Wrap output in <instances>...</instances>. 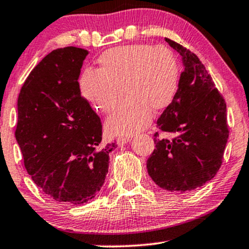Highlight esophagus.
I'll list each match as a JSON object with an SVG mask.
<instances>
[{"mask_svg": "<svg viewBox=\"0 0 249 249\" xmlns=\"http://www.w3.org/2000/svg\"><path fill=\"white\" fill-rule=\"evenodd\" d=\"M130 137H129V136H124V137H119L118 138V144L119 145H124V144H127L128 142H130Z\"/></svg>", "mask_w": 249, "mask_h": 249, "instance_id": "1", "label": "esophagus"}]
</instances>
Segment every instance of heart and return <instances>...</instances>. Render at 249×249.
<instances>
[{"mask_svg":"<svg viewBox=\"0 0 249 249\" xmlns=\"http://www.w3.org/2000/svg\"><path fill=\"white\" fill-rule=\"evenodd\" d=\"M101 69L88 68L81 77L84 96L102 113H112L124 93L128 98L108 119L107 129L130 135L149 124L153 111L165 108L178 89L179 68L166 46L131 44L100 56ZM125 90H123V88Z\"/></svg>","mask_w":249,"mask_h":249,"instance_id":"heart-1","label":"heart"}]
</instances>
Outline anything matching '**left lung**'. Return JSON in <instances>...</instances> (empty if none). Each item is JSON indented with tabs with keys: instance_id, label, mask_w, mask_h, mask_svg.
<instances>
[{
	"instance_id": "left-lung-1",
	"label": "left lung",
	"mask_w": 249,
	"mask_h": 249,
	"mask_svg": "<svg viewBox=\"0 0 249 249\" xmlns=\"http://www.w3.org/2000/svg\"><path fill=\"white\" fill-rule=\"evenodd\" d=\"M182 56L185 69L171 103L159 118L155 148L147 171L156 185L169 192L185 193L212 180L222 164L229 137L226 101L196 54L165 38Z\"/></svg>"
}]
</instances>
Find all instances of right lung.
Returning a JSON list of instances; mask_svg holds the SVG:
<instances>
[{
	"label": "right lung",
	"instance_id": "1",
	"mask_svg": "<svg viewBox=\"0 0 249 249\" xmlns=\"http://www.w3.org/2000/svg\"><path fill=\"white\" fill-rule=\"evenodd\" d=\"M87 50L68 46L47 54L32 70L18 97L16 139L37 187L56 202L79 205L103 186L110 153L102 122L79 83Z\"/></svg>",
	"mask_w": 249,
	"mask_h": 249
}]
</instances>
